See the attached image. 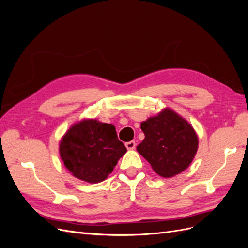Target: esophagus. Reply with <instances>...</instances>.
Masks as SVG:
<instances>
[{
	"label": "esophagus",
	"mask_w": 248,
	"mask_h": 248,
	"mask_svg": "<svg viewBox=\"0 0 248 248\" xmlns=\"http://www.w3.org/2000/svg\"><path fill=\"white\" fill-rule=\"evenodd\" d=\"M125 146H126V148L128 149V150H133L134 148H136L137 144H136V141H134V140H130V141H127L126 144H125Z\"/></svg>",
	"instance_id": "1"
}]
</instances>
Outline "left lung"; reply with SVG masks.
<instances>
[{
  "label": "left lung",
  "instance_id": "8db88e82",
  "mask_svg": "<svg viewBox=\"0 0 248 248\" xmlns=\"http://www.w3.org/2000/svg\"><path fill=\"white\" fill-rule=\"evenodd\" d=\"M145 139L138 151L161 177L170 178L188 168L199 140L190 124L175 111L164 109L140 125Z\"/></svg>",
  "mask_w": 248,
  "mask_h": 248
}]
</instances>
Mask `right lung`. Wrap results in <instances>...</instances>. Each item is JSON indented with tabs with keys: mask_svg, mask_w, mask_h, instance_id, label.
<instances>
[{
	"mask_svg": "<svg viewBox=\"0 0 248 248\" xmlns=\"http://www.w3.org/2000/svg\"><path fill=\"white\" fill-rule=\"evenodd\" d=\"M126 151L115 126L96 120L73 125L60 142V155L67 170L89 183L106 180Z\"/></svg>",
	"mask_w": 248,
	"mask_h": 248,
	"instance_id": "right-lung-1",
	"label": "right lung"
}]
</instances>
